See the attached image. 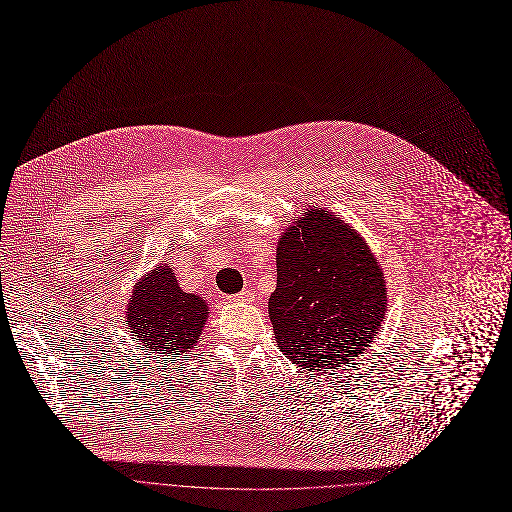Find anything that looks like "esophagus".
Masks as SVG:
<instances>
[{
	"label": "esophagus",
	"mask_w": 512,
	"mask_h": 512,
	"mask_svg": "<svg viewBox=\"0 0 512 512\" xmlns=\"http://www.w3.org/2000/svg\"><path fill=\"white\" fill-rule=\"evenodd\" d=\"M250 298H252V290H242L240 294H236V296H234V300H236V302H248Z\"/></svg>",
	"instance_id": "34e87169"
}]
</instances>
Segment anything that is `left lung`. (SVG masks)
I'll use <instances>...</instances> for the list:
<instances>
[{"label":"left lung","mask_w":512,"mask_h":512,"mask_svg":"<svg viewBox=\"0 0 512 512\" xmlns=\"http://www.w3.org/2000/svg\"><path fill=\"white\" fill-rule=\"evenodd\" d=\"M385 311L383 270L349 224L309 208L282 232L268 315L292 363L306 371L345 365L373 343Z\"/></svg>","instance_id":"obj_1"}]
</instances>
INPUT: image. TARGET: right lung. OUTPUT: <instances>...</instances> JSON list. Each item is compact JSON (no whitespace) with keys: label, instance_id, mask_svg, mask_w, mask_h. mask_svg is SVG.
Here are the masks:
<instances>
[{"label":"right lung","instance_id":"add662e5","mask_svg":"<svg viewBox=\"0 0 512 512\" xmlns=\"http://www.w3.org/2000/svg\"><path fill=\"white\" fill-rule=\"evenodd\" d=\"M127 327L147 351L187 353L201 337L208 302L185 292L169 266L157 264L133 288L127 304Z\"/></svg>","mask_w":512,"mask_h":512}]
</instances>
